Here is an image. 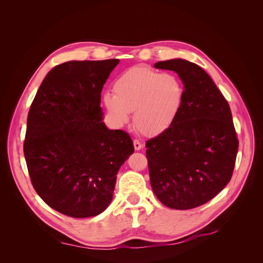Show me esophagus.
I'll return each instance as SVG.
<instances>
[{
	"label": "esophagus",
	"instance_id": "obj_1",
	"mask_svg": "<svg viewBox=\"0 0 263 263\" xmlns=\"http://www.w3.org/2000/svg\"><path fill=\"white\" fill-rule=\"evenodd\" d=\"M134 148H135V150H140L142 148V144H141L139 140L135 139L134 140Z\"/></svg>",
	"mask_w": 263,
	"mask_h": 263
}]
</instances>
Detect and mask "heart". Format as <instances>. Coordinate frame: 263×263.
Here are the masks:
<instances>
[{"label":"heart","mask_w":263,"mask_h":263,"mask_svg":"<svg viewBox=\"0 0 263 263\" xmlns=\"http://www.w3.org/2000/svg\"><path fill=\"white\" fill-rule=\"evenodd\" d=\"M113 90L104 93L103 103L114 123L125 125L134 112V125L145 136H157L170 128L185 97L184 85L177 76L140 66L119 74Z\"/></svg>","instance_id":"obj_1"}]
</instances>
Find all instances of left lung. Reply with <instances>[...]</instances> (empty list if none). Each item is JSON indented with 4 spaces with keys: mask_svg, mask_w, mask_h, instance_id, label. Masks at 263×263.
Wrapping results in <instances>:
<instances>
[{
    "mask_svg": "<svg viewBox=\"0 0 263 263\" xmlns=\"http://www.w3.org/2000/svg\"><path fill=\"white\" fill-rule=\"evenodd\" d=\"M178 73L185 97L170 128L146 142L150 184L166 208L191 210L232 179L238 139L228 102L205 71L184 59L155 63Z\"/></svg>",
    "mask_w": 263,
    "mask_h": 263,
    "instance_id": "8db88e82",
    "label": "left lung"
}]
</instances>
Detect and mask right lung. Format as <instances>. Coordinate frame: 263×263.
<instances>
[{"instance_id":"obj_1","label":"right lung","mask_w":263,"mask_h":263,"mask_svg":"<svg viewBox=\"0 0 263 263\" xmlns=\"http://www.w3.org/2000/svg\"><path fill=\"white\" fill-rule=\"evenodd\" d=\"M118 59L68 61L46 76L31 103L24 156L31 184L51 209L93 217L112 202L116 174L134 153L103 122L101 92Z\"/></svg>"}]
</instances>
